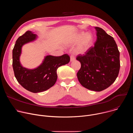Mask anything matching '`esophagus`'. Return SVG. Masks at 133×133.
I'll list each match as a JSON object with an SVG mask.
<instances>
[{
    "label": "esophagus",
    "mask_w": 133,
    "mask_h": 133,
    "mask_svg": "<svg viewBox=\"0 0 133 133\" xmlns=\"http://www.w3.org/2000/svg\"><path fill=\"white\" fill-rule=\"evenodd\" d=\"M75 59H76V58H75V57L74 56H70V62H71L75 61Z\"/></svg>",
    "instance_id": "obj_1"
}]
</instances>
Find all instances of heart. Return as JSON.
Masks as SVG:
<instances>
[{
	"label": "heart",
	"instance_id": "obj_1",
	"mask_svg": "<svg viewBox=\"0 0 133 133\" xmlns=\"http://www.w3.org/2000/svg\"><path fill=\"white\" fill-rule=\"evenodd\" d=\"M93 43V37L90 33L80 31L74 34L65 43L67 47L75 46L74 52L78 55H84L90 49Z\"/></svg>",
	"mask_w": 133,
	"mask_h": 133
}]
</instances>
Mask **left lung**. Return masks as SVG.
<instances>
[{
    "mask_svg": "<svg viewBox=\"0 0 133 133\" xmlns=\"http://www.w3.org/2000/svg\"><path fill=\"white\" fill-rule=\"evenodd\" d=\"M97 39L95 46L85 56H78L81 68L78 79L85 88L101 91L117 78L120 68L119 51L113 37L102 28L95 27Z\"/></svg>",
    "mask_w": 133,
    "mask_h": 133,
    "instance_id": "left-lung-1",
    "label": "left lung"
}]
</instances>
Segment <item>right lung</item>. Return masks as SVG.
<instances>
[{
	"label": "right lung",
	"instance_id": "1",
	"mask_svg": "<svg viewBox=\"0 0 133 133\" xmlns=\"http://www.w3.org/2000/svg\"><path fill=\"white\" fill-rule=\"evenodd\" d=\"M37 38L36 34L28 30L18 38L12 50L15 76L24 88L34 93L45 91L53 86L57 79V69L70 61L69 56L67 54L58 57L47 55L45 56L42 64L35 68L23 67L20 61L22 47L26 44L35 41Z\"/></svg>",
	"mask_w": 133,
	"mask_h": 133
}]
</instances>
